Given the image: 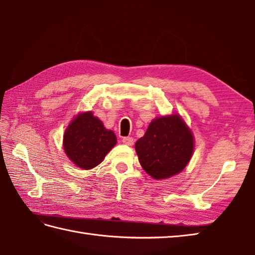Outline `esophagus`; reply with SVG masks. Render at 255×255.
I'll use <instances>...</instances> for the list:
<instances>
[{
  "label": "esophagus",
  "mask_w": 255,
  "mask_h": 255,
  "mask_svg": "<svg viewBox=\"0 0 255 255\" xmlns=\"http://www.w3.org/2000/svg\"><path fill=\"white\" fill-rule=\"evenodd\" d=\"M123 142L127 145H132L133 144V138L132 137H124Z\"/></svg>",
  "instance_id": "esophagus-1"
}]
</instances>
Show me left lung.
Returning <instances> with one entry per match:
<instances>
[{
  "label": "left lung",
  "instance_id": "left-lung-1",
  "mask_svg": "<svg viewBox=\"0 0 255 255\" xmlns=\"http://www.w3.org/2000/svg\"><path fill=\"white\" fill-rule=\"evenodd\" d=\"M134 148L143 170L161 180L177 174L187 165L194 138L180 116L160 117L151 122Z\"/></svg>",
  "mask_w": 255,
  "mask_h": 255
}]
</instances>
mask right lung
<instances>
[{"label":"right lung","mask_w":255,"mask_h":255,"mask_svg":"<svg viewBox=\"0 0 255 255\" xmlns=\"http://www.w3.org/2000/svg\"><path fill=\"white\" fill-rule=\"evenodd\" d=\"M116 142L115 133L107 130L92 113L74 118L63 136V148L69 159L84 170L99 165Z\"/></svg>","instance_id":"obj_1"}]
</instances>
